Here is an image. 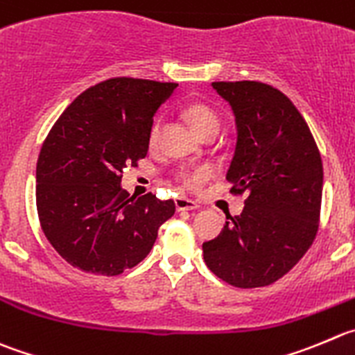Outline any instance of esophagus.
<instances>
[{
  "label": "esophagus",
  "instance_id": "34e87169",
  "mask_svg": "<svg viewBox=\"0 0 355 355\" xmlns=\"http://www.w3.org/2000/svg\"><path fill=\"white\" fill-rule=\"evenodd\" d=\"M198 207H200V205H198L195 200H190V198H184V197L175 198V209H178V211H195V209Z\"/></svg>",
  "mask_w": 355,
  "mask_h": 355
}]
</instances>
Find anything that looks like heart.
<instances>
[{
	"label": "heart",
	"instance_id": "b5f03b06",
	"mask_svg": "<svg viewBox=\"0 0 355 355\" xmlns=\"http://www.w3.org/2000/svg\"><path fill=\"white\" fill-rule=\"evenodd\" d=\"M184 116L190 121L191 129L200 136L202 132L209 129H219V116L216 114V111H212L211 107L205 106V104H191V106L187 107L184 111ZM158 134H160V123H155L150 130V144L155 146L158 141ZM209 171L207 168H198V171L188 172V174L183 175V183L187 187L195 188L198 184L204 183L207 180Z\"/></svg>",
	"mask_w": 355,
	"mask_h": 355
}]
</instances>
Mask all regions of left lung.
<instances>
[{"label":"left lung","instance_id":"left-lung-1","mask_svg":"<svg viewBox=\"0 0 355 355\" xmlns=\"http://www.w3.org/2000/svg\"><path fill=\"white\" fill-rule=\"evenodd\" d=\"M230 104L237 143L226 172L232 193H248L244 211L226 216L204 242V261L235 288L279 281L309 251L319 228L322 160L295 104L259 82H214Z\"/></svg>","mask_w":355,"mask_h":355}]
</instances>
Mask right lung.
<instances>
[{
	"mask_svg": "<svg viewBox=\"0 0 355 355\" xmlns=\"http://www.w3.org/2000/svg\"><path fill=\"white\" fill-rule=\"evenodd\" d=\"M178 83L111 78L66 107L36 164V207L43 234L74 268L118 275L143 261L172 200L129 197L121 172L146 157L158 107Z\"/></svg>",
	"mask_w": 355,
	"mask_h": 355,
	"instance_id": "obj_1",
	"label": "right lung"
}]
</instances>
